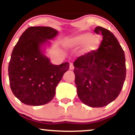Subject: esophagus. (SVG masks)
<instances>
[{
    "mask_svg": "<svg viewBox=\"0 0 135 135\" xmlns=\"http://www.w3.org/2000/svg\"><path fill=\"white\" fill-rule=\"evenodd\" d=\"M69 69H70V70H74V65H73V63H70V67H69Z\"/></svg>",
    "mask_w": 135,
    "mask_h": 135,
    "instance_id": "obj_1",
    "label": "esophagus"
}]
</instances>
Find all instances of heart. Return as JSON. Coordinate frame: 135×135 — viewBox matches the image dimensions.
Returning <instances> with one entry per match:
<instances>
[{
    "mask_svg": "<svg viewBox=\"0 0 135 135\" xmlns=\"http://www.w3.org/2000/svg\"><path fill=\"white\" fill-rule=\"evenodd\" d=\"M86 44L83 49V53L93 52L97 50L100 44V38L93 36L91 33H84L74 37L66 41V46L71 48L80 47Z\"/></svg>",
    "mask_w": 135,
    "mask_h": 135,
    "instance_id": "heart-1",
    "label": "heart"
}]
</instances>
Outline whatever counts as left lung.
<instances>
[{"label": "left lung", "mask_w": 135, "mask_h": 135, "mask_svg": "<svg viewBox=\"0 0 135 135\" xmlns=\"http://www.w3.org/2000/svg\"><path fill=\"white\" fill-rule=\"evenodd\" d=\"M103 35L97 51L88 52L74 61L77 95L91 107H102L117 98L126 79L124 52L110 31L101 27L94 29Z\"/></svg>", "instance_id": "1"}]
</instances>
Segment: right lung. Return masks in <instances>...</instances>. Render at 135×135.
I'll return each instance as SVG.
<instances>
[{"mask_svg":"<svg viewBox=\"0 0 135 135\" xmlns=\"http://www.w3.org/2000/svg\"><path fill=\"white\" fill-rule=\"evenodd\" d=\"M58 31L48 27H31L14 47L8 74L14 95L24 104H47L53 99L58 84L69 69V62L55 65L42 54L40 46Z\"/></svg>","mask_w":135,"mask_h":135,"instance_id":"add662e5","label":"right lung"}]
</instances>
